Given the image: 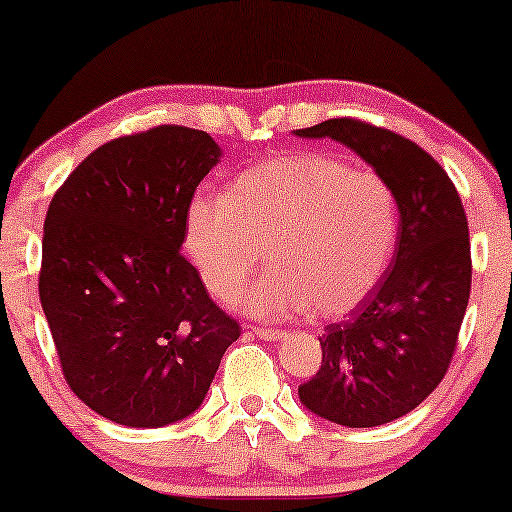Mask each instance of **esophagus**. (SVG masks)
<instances>
[{
    "mask_svg": "<svg viewBox=\"0 0 512 512\" xmlns=\"http://www.w3.org/2000/svg\"><path fill=\"white\" fill-rule=\"evenodd\" d=\"M251 333H254L256 338H261V340H279V338H286V333H284V331H279V328L251 326Z\"/></svg>",
    "mask_w": 512,
    "mask_h": 512,
    "instance_id": "obj_1",
    "label": "esophagus"
}]
</instances>
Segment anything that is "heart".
<instances>
[{
  "label": "heart",
  "instance_id": "obj_1",
  "mask_svg": "<svg viewBox=\"0 0 512 512\" xmlns=\"http://www.w3.org/2000/svg\"><path fill=\"white\" fill-rule=\"evenodd\" d=\"M396 237L389 181L317 151L258 165L230 195H198L186 214V249L216 298L235 296L270 249L275 268L240 298L256 317L354 310L387 270Z\"/></svg>",
  "mask_w": 512,
  "mask_h": 512
}]
</instances>
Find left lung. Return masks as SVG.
Segmentation results:
<instances>
[{
    "label": "left lung",
    "instance_id": "obj_1",
    "mask_svg": "<svg viewBox=\"0 0 512 512\" xmlns=\"http://www.w3.org/2000/svg\"><path fill=\"white\" fill-rule=\"evenodd\" d=\"M298 137H331L394 188L398 242L377 289L321 335V368L298 387L333 424L366 429L415 410L443 380L471 296V240L452 179L410 139L359 118H331Z\"/></svg>",
    "mask_w": 512,
    "mask_h": 512
}]
</instances>
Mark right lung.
Returning a JSON list of instances; mask_svg holds the SVG:
<instances>
[{
  "label": "right lung",
  "instance_id": "add662e5",
  "mask_svg": "<svg viewBox=\"0 0 512 512\" xmlns=\"http://www.w3.org/2000/svg\"><path fill=\"white\" fill-rule=\"evenodd\" d=\"M219 156L207 132L156 125L95 149L48 205L39 298L62 375L116 424L153 429L198 410L242 333L179 251Z\"/></svg>",
  "mask_w": 512,
  "mask_h": 512
}]
</instances>
